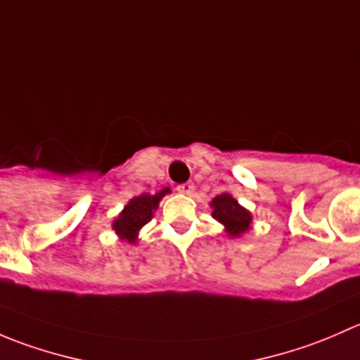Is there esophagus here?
<instances>
[{
  "instance_id": "obj_1",
  "label": "esophagus",
  "mask_w": 360,
  "mask_h": 360,
  "mask_svg": "<svg viewBox=\"0 0 360 360\" xmlns=\"http://www.w3.org/2000/svg\"><path fill=\"white\" fill-rule=\"evenodd\" d=\"M177 191L183 195H193L195 193V184L193 183H184L177 186Z\"/></svg>"
}]
</instances>
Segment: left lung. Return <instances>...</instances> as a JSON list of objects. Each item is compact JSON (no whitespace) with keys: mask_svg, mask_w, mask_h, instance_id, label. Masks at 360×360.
Segmentation results:
<instances>
[{"mask_svg":"<svg viewBox=\"0 0 360 360\" xmlns=\"http://www.w3.org/2000/svg\"><path fill=\"white\" fill-rule=\"evenodd\" d=\"M212 217L224 226L228 237L238 238L245 235L252 226V214L250 210L242 207L233 195L224 191L210 200Z\"/></svg>","mask_w":360,"mask_h":360,"instance_id":"obj_1","label":"left lung"}]
</instances>
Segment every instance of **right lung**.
<instances>
[{"label":"right lung","mask_w":360,"mask_h":360,"mask_svg":"<svg viewBox=\"0 0 360 360\" xmlns=\"http://www.w3.org/2000/svg\"><path fill=\"white\" fill-rule=\"evenodd\" d=\"M172 193L170 188H163L158 193H143L139 197L130 198L129 203L123 207L122 212L112 219L111 228L118 235L120 240L129 242V244H137L139 240V231L143 230L144 224L153 219L155 210L158 209V203L165 195Z\"/></svg>","instance_id":"right-lung-1"}]
</instances>
